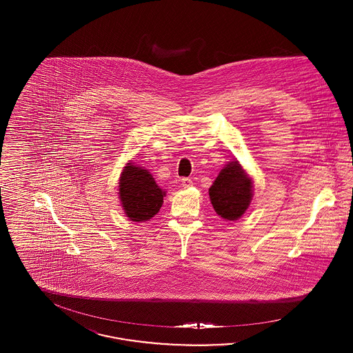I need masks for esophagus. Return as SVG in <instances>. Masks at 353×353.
I'll return each instance as SVG.
<instances>
[{
  "mask_svg": "<svg viewBox=\"0 0 353 353\" xmlns=\"http://www.w3.org/2000/svg\"><path fill=\"white\" fill-rule=\"evenodd\" d=\"M181 185H183L184 188H189V186L193 185V181H192L190 179H188V177H184V179H181Z\"/></svg>",
  "mask_w": 353,
  "mask_h": 353,
  "instance_id": "esophagus-1",
  "label": "esophagus"
}]
</instances>
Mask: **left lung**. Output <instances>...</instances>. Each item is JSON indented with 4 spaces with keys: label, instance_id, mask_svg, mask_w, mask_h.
Masks as SVG:
<instances>
[{
    "label": "left lung",
    "instance_id": "8db88e82",
    "mask_svg": "<svg viewBox=\"0 0 353 353\" xmlns=\"http://www.w3.org/2000/svg\"><path fill=\"white\" fill-rule=\"evenodd\" d=\"M210 202L223 219L236 221L248 210L252 197V181L238 161H230L221 169L209 188Z\"/></svg>",
    "mask_w": 353,
    "mask_h": 353
}]
</instances>
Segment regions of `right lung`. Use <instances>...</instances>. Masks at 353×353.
I'll use <instances>...</instances> for the list:
<instances>
[{
    "mask_svg": "<svg viewBox=\"0 0 353 353\" xmlns=\"http://www.w3.org/2000/svg\"><path fill=\"white\" fill-rule=\"evenodd\" d=\"M165 192L159 188L148 169L128 163L119 181V199L125 216L134 222H144L159 213Z\"/></svg>",
    "mask_w": 353,
    "mask_h": 353,
    "instance_id": "1",
    "label": "right lung"
}]
</instances>
